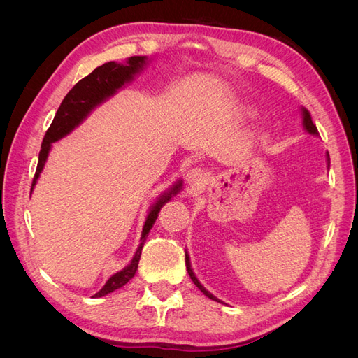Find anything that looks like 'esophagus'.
Segmentation results:
<instances>
[{"label": "esophagus", "mask_w": 358, "mask_h": 358, "mask_svg": "<svg viewBox=\"0 0 358 358\" xmlns=\"http://www.w3.org/2000/svg\"><path fill=\"white\" fill-rule=\"evenodd\" d=\"M187 182H188V185H191L192 188H197L206 182V173L201 169H192L188 171Z\"/></svg>", "instance_id": "1"}]
</instances>
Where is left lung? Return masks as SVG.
Returning <instances> with one entry per match:
<instances>
[{
    "label": "left lung",
    "mask_w": 358,
    "mask_h": 358,
    "mask_svg": "<svg viewBox=\"0 0 358 358\" xmlns=\"http://www.w3.org/2000/svg\"><path fill=\"white\" fill-rule=\"evenodd\" d=\"M301 116H303V127H305V129L306 131L309 133V134H313V136H318V129H317V127H315V124L312 122V117H310V113L305 109V107H301ZM327 161H329V166H330V157H329V154H327ZM185 264H187V270H188V275H189V278L192 279V282L197 285V288L203 292V294L206 296V297H209V299H212V300H215V301H218V303H222L220 299H216L213 294H210V292L206 289L201 284H200V280L196 278V275H194V272H192V268H191V263H189V255H188V252H185Z\"/></svg>",
    "instance_id": "1"
}]
</instances>
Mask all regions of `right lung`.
Segmentation results:
<instances>
[{"label": "right lung", "instance_id": "add662e5", "mask_svg": "<svg viewBox=\"0 0 358 358\" xmlns=\"http://www.w3.org/2000/svg\"><path fill=\"white\" fill-rule=\"evenodd\" d=\"M146 62H148L146 57H131L127 59L125 64H117L115 61L106 62L103 66L96 67L91 74H88L86 78H83L73 86L71 91L66 95V99L62 100L55 117H53V122L50 124L49 129L46 131L45 138H43L41 150L38 154L37 170H36L34 179H32L31 192L36 187L43 167H45V162L48 159L52 143H55L59 138L70 134L76 127L83 122V119L88 116L96 106H100L107 99H110V96L115 95L117 90H121L125 83L131 82L134 79V76L143 70ZM180 189H182V180H178L175 185H173L167 192L162 194V196L158 199V201L152 206V208H150L143 225L142 237H140V241L142 242H140L131 263H129L125 268H122L121 272L110 276L109 280L104 284V287L96 292L95 297H103L106 294H109V292H113L115 289L124 287L129 279H133V276L137 272L138 259H140V255H142V248L145 245L146 236L149 234L155 220L158 218L161 208L167 201H170L173 196H176Z\"/></svg>", "mask_w": 358, "mask_h": 358}]
</instances>
